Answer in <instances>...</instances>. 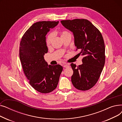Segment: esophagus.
<instances>
[{
    "instance_id": "esophagus-1",
    "label": "esophagus",
    "mask_w": 122,
    "mask_h": 122,
    "mask_svg": "<svg viewBox=\"0 0 122 122\" xmlns=\"http://www.w3.org/2000/svg\"><path fill=\"white\" fill-rule=\"evenodd\" d=\"M63 67H64V68H68V67H69V66L68 65H67V64H65V65H64L63 66Z\"/></svg>"
}]
</instances>
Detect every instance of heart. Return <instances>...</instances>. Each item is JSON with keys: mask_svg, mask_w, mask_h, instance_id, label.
I'll return each instance as SVG.
<instances>
[{"mask_svg": "<svg viewBox=\"0 0 122 122\" xmlns=\"http://www.w3.org/2000/svg\"><path fill=\"white\" fill-rule=\"evenodd\" d=\"M59 34L60 35V36L62 38L67 35H70V34L68 31L66 30H60L59 31ZM52 39H53V35L52 34H50L47 36L46 38V44L47 46H50V45L51 44V42H52Z\"/></svg>", "mask_w": 122, "mask_h": 122, "instance_id": "heart-1", "label": "heart"}]
</instances>
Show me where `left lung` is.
I'll return each mask as SVG.
<instances>
[{"instance_id": "left-lung-1", "label": "left lung", "mask_w": 122, "mask_h": 122, "mask_svg": "<svg viewBox=\"0 0 122 122\" xmlns=\"http://www.w3.org/2000/svg\"><path fill=\"white\" fill-rule=\"evenodd\" d=\"M64 27L73 32L76 50L84 56L81 65L71 66L73 70L71 81L81 91L92 88L97 82L105 61V44L100 31L88 20L76 19L62 20Z\"/></svg>"}]
</instances>
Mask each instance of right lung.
Wrapping results in <instances>:
<instances>
[{
  "label": "right lung",
  "instance_id": "obj_1",
  "mask_svg": "<svg viewBox=\"0 0 122 122\" xmlns=\"http://www.w3.org/2000/svg\"><path fill=\"white\" fill-rule=\"evenodd\" d=\"M59 21H41L34 23L25 32L20 44L19 56L24 74L29 84L42 93L56 88L63 67L48 65L43 56L48 52L46 36Z\"/></svg>",
  "mask_w": 122,
  "mask_h": 122
}]
</instances>
